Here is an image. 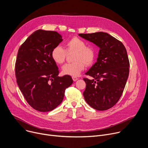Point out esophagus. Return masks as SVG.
<instances>
[{
	"mask_svg": "<svg viewBox=\"0 0 148 148\" xmlns=\"http://www.w3.org/2000/svg\"><path fill=\"white\" fill-rule=\"evenodd\" d=\"M72 79H73V81L74 82H75V81H76L77 80H78V78L76 77H75V76H73V77H72Z\"/></svg>",
	"mask_w": 148,
	"mask_h": 148,
	"instance_id": "esophagus-1",
	"label": "esophagus"
}]
</instances>
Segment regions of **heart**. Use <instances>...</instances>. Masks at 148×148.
I'll use <instances>...</instances> for the list:
<instances>
[{"mask_svg": "<svg viewBox=\"0 0 148 148\" xmlns=\"http://www.w3.org/2000/svg\"><path fill=\"white\" fill-rule=\"evenodd\" d=\"M75 52L73 63H67L62 67L64 75L78 76L84 70L85 64L89 66L95 59V52L92 47L86 46V42L77 37H73L65 43V50L60 45L54 47L51 53V58L58 64H62L65 60L67 53Z\"/></svg>", "mask_w": 148, "mask_h": 148, "instance_id": "heart-1", "label": "heart"}]
</instances>
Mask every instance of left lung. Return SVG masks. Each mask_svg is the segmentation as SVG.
<instances>
[{
  "label": "left lung",
  "instance_id": "obj_1",
  "mask_svg": "<svg viewBox=\"0 0 148 148\" xmlns=\"http://www.w3.org/2000/svg\"><path fill=\"white\" fill-rule=\"evenodd\" d=\"M81 37L99 48L97 62L85 73L92 79L84 78V97L92 108L107 110L120 98L129 74V61L123 43L108 33L79 34Z\"/></svg>",
  "mask_w": 148,
  "mask_h": 148
}]
</instances>
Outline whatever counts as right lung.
Instances as JSON below:
<instances>
[{
	"label": "right lung",
	"instance_id": "right-lung-1",
	"mask_svg": "<svg viewBox=\"0 0 148 148\" xmlns=\"http://www.w3.org/2000/svg\"><path fill=\"white\" fill-rule=\"evenodd\" d=\"M62 41L58 32L38 29L19 49L16 82L27 103L38 111H50L60 105L65 89L73 83L69 75L58 76V67L51 56L53 49Z\"/></svg>",
	"mask_w": 148,
	"mask_h": 148
}]
</instances>
